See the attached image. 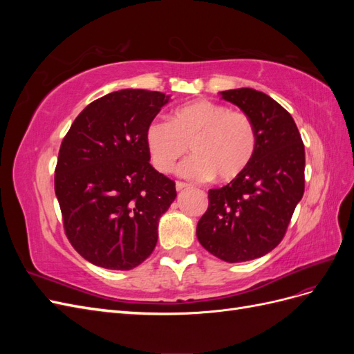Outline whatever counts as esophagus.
Returning <instances> with one entry per match:
<instances>
[{"label": "esophagus", "mask_w": 354, "mask_h": 354, "mask_svg": "<svg viewBox=\"0 0 354 354\" xmlns=\"http://www.w3.org/2000/svg\"><path fill=\"white\" fill-rule=\"evenodd\" d=\"M189 187H190V185L183 183V181H177V183H176V189H177V192H180V190H185V189H189Z\"/></svg>", "instance_id": "34e87169"}]
</instances>
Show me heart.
I'll return each instance as SVG.
<instances>
[{
    "mask_svg": "<svg viewBox=\"0 0 354 354\" xmlns=\"http://www.w3.org/2000/svg\"><path fill=\"white\" fill-rule=\"evenodd\" d=\"M147 152L159 173H169L189 146L195 155L180 167L186 178L220 181L239 177L252 162L257 149L254 122L243 112L209 100L180 106L169 121L155 120L145 133Z\"/></svg>",
    "mask_w": 354,
    "mask_h": 354,
    "instance_id": "obj_1",
    "label": "heart"
}]
</instances>
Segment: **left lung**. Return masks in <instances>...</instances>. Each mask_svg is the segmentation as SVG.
Masks as SVG:
<instances>
[{
  "label": "left lung",
  "mask_w": 354,
  "mask_h": 354,
  "mask_svg": "<svg viewBox=\"0 0 354 354\" xmlns=\"http://www.w3.org/2000/svg\"><path fill=\"white\" fill-rule=\"evenodd\" d=\"M218 94L251 118L257 149L239 177L208 192L196 236L217 259L242 263L266 255L282 241L304 194V145L292 116L270 95L254 88Z\"/></svg>",
  "instance_id": "obj_1"
}]
</instances>
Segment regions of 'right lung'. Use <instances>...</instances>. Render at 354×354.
<instances>
[{
  "mask_svg": "<svg viewBox=\"0 0 354 354\" xmlns=\"http://www.w3.org/2000/svg\"><path fill=\"white\" fill-rule=\"evenodd\" d=\"M171 95L125 88L94 100L63 138L55 190L66 236L85 260L131 270L155 250L176 183L149 164L145 133Z\"/></svg>",
  "mask_w": 354,
  "mask_h": 354,
  "instance_id": "right-lung-1",
  "label": "right lung"
}]
</instances>
